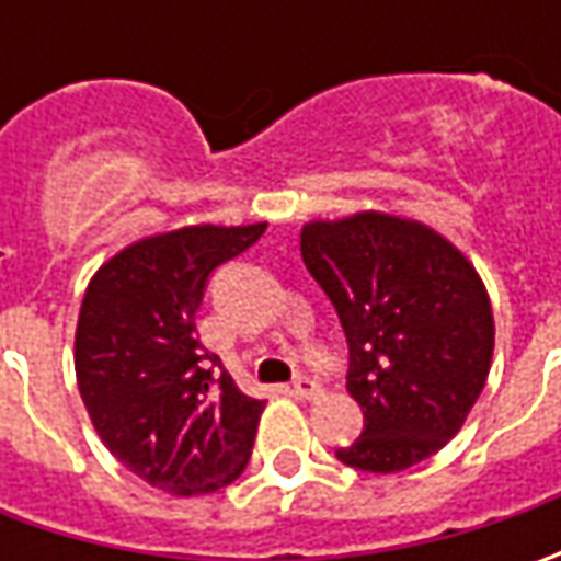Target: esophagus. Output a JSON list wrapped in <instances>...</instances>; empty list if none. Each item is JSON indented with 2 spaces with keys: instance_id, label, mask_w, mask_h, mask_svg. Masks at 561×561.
<instances>
[{
  "instance_id": "1",
  "label": "esophagus",
  "mask_w": 561,
  "mask_h": 561,
  "mask_svg": "<svg viewBox=\"0 0 561 561\" xmlns=\"http://www.w3.org/2000/svg\"><path fill=\"white\" fill-rule=\"evenodd\" d=\"M293 397L321 399L324 397V387H321L318 380H312V377H296V380H293Z\"/></svg>"
}]
</instances>
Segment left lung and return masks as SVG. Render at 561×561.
Instances as JSON below:
<instances>
[{"instance_id":"8db88e82","label":"left lung","mask_w":561,"mask_h":561,"mask_svg":"<svg viewBox=\"0 0 561 561\" xmlns=\"http://www.w3.org/2000/svg\"><path fill=\"white\" fill-rule=\"evenodd\" d=\"M302 262L350 343L346 390L365 431L336 459L393 474L459 434L493 358V309L474 265L434 227L387 211L309 221Z\"/></svg>"}]
</instances>
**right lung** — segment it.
<instances>
[{"label":"right lung","mask_w":561,"mask_h":561,"mask_svg":"<svg viewBox=\"0 0 561 561\" xmlns=\"http://www.w3.org/2000/svg\"><path fill=\"white\" fill-rule=\"evenodd\" d=\"M259 225H190L142 237L90 277L75 334L80 399L99 440L146 484L199 496L233 484L265 399L247 397L196 340L208 274Z\"/></svg>","instance_id":"obj_1"}]
</instances>
